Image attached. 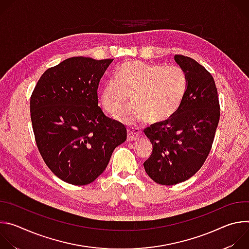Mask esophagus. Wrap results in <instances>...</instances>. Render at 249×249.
I'll use <instances>...</instances> for the list:
<instances>
[{
  "label": "esophagus",
  "instance_id": "obj_1",
  "mask_svg": "<svg viewBox=\"0 0 249 249\" xmlns=\"http://www.w3.org/2000/svg\"><path fill=\"white\" fill-rule=\"evenodd\" d=\"M127 133H128L127 134V140L129 142L139 140L140 137L142 136V133H141V131L138 128H128L127 129Z\"/></svg>",
  "mask_w": 249,
  "mask_h": 249
}]
</instances>
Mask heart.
Instances as JSON below:
<instances>
[{"label": "heart", "instance_id": "b5f03b06", "mask_svg": "<svg viewBox=\"0 0 249 249\" xmlns=\"http://www.w3.org/2000/svg\"><path fill=\"white\" fill-rule=\"evenodd\" d=\"M188 78L177 66H164L142 61H128L120 65L114 77L106 81L99 98L103 109L115 113L128 101L133 104L115 115V119L135 125L148 119L160 123L171 118L186 95Z\"/></svg>", "mask_w": 249, "mask_h": 249}]
</instances>
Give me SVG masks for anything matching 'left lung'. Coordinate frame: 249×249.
I'll use <instances>...</instances> for the list:
<instances>
[{
    "label": "left lung",
    "instance_id": "8db88e82",
    "mask_svg": "<svg viewBox=\"0 0 249 249\" xmlns=\"http://www.w3.org/2000/svg\"><path fill=\"white\" fill-rule=\"evenodd\" d=\"M188 78L179 109L168 120L144 130L153 145L144 167L161 185H174L193 176L205 162L220 120V103L214 78L192 58L175 55Z\"/></svg>",
    "mask_w": 249,
    "mask_h": 249
}]
</instances>
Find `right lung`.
<instances>
[{"mask_svg":"<svg viewBox=\"0 0 249 249\" xmlns=\"http://www.w3.org/2000/svg\"><path fill=\"white\" fill-rule=\"evenodd\" d=\"M112 61L66 59L45 71L31 94L37 148L51 171L67 183L94 181L126 141L124 125L106 117L98 106V84Z\"/></svg>","mask_w":249,"mask_h":249,"instance_id":"1","label":"right lung"}]
</instances>
